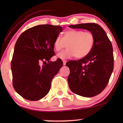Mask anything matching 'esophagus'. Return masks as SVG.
<instances>
[{
	"label": "esophagus",
	"instance_id": "obj_1",
	"mask_svg": "<svg viewBox=\"0 0 123 123\" xmlns=\"http://www.w3.org/2000/svg\"><path fill=\"white\" fill-rule=\"evenodd\" d=\"M66 61H63V65H66Z\"/></svg>",
	"mask_w": 123,
	"mask_h": 123
}]
</instances>
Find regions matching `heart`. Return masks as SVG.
Returning <instances> with one entry per match:
<instances>
[{"label": "heart", "mask_w": 123, "mask_h": 123, "mask_svg": "<svg viewBox=\"0 0 123 123\" xmlns=\"http://www.w3.org/2000/svg\"><path fill=\"white\" fill-rule=\"evenodd\" d=\"M94 43L95 37L92 32L72 29L65 31L62 37L57 36L53 46L56 51H60L66 47L67 44L68 49L57 55L59 58L66 60L74 56L76 58L86 57L92 50Z\"/></svg>", "instance_id": "1"}]
</instances>
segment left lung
<instances>
[{"label":"left lung","instance_id":"left-lung-1","mask_svg":"<svg viewBox=\"0 0 123 123\" xmlns=\"http://www.w3.org/2000/svg\"><path fill=\"white\" fill-rule=\"evenodd\" d=\"M69 27L88 30L95 37L94 46L88 55L66 63L70 69L68 81L71 91L82 97H94L106 87L113 70L111 43L104 29L97 24H80Z\"/></svg>","mask_w":123,"mask_h":123}]
</instances>
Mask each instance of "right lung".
Returning <instances> with one entry per match:
<instances>
[{"label":"right lung","instance_id":"obj_1","mask_svg":"<svg viewBox=\"0 0 123 123\" xmlns=\"http://www.w3.org/2000/svg\"><path fill=\"white\" fill-rule=\"evenodd\" d=\"M60 26L46 24L27 29L15 43L11 63L12 85L17 92L29 101H38L49 93L51 83L62 66L55 55L54 42L62 31ZM40 62L45 64L40 65Z\"/></svg>","mask_w":123,"mask_h":123}]
</instances>
